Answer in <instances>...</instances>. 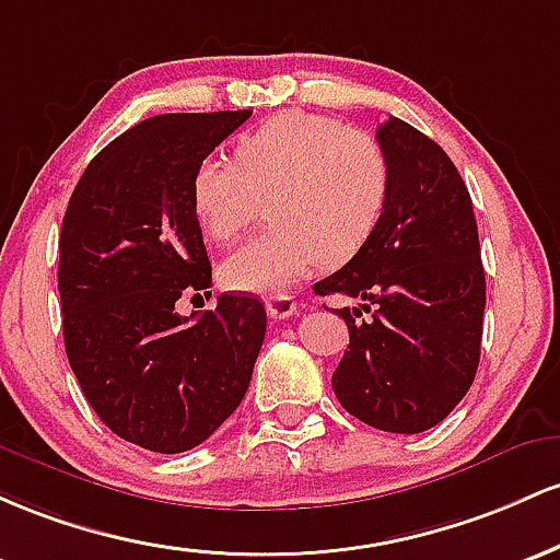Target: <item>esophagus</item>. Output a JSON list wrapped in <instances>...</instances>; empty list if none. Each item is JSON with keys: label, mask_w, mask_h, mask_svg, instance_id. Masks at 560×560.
Here are the masks:
<instances>
[{"label": "esophagus", "mask_w": 560, "mask_h": 560, "mask_svg": "<svg viewBox=\"0 0 560 560\" xmlns=\"http://www.w3.org/2000/svg\"><path fill=\"white\" fill-rule=\"evenodd\" d=\"M296 312V301H293V296H285V293H280V296H272L267 301V314L269 319H285L291 317V314Z\"/></svg>", "instance_id": "obj_1"}]
</instances>
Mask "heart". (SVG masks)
<instances>
[{
    "instance_id": "1",
    "label": "heart",
    "mask_w": 560,
    "mask_h": 560,
    "mask_svg": "<svg viewBox=\"0 0 560 560\" xmlns=\"http://www.w3.org/2000/svg\"><path fill=\"white\" fill-rule=\"evenodd\" d=\"M392 161L364 131L317 113L285 110L237 137L232 161L206 155L187 185L190 211L211 243H232L264 203L275 230L219 267L228 291L272 296L319 261L354 259L392 200Z\"/></svg>"
}]
</instances>
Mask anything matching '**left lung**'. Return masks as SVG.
I'll return each mask as SVG.
<instances>
[{
	"label": "left lung",
	"instance_id": "8db88e82",
	"mask_svg": "<svg viewBox=\"0 0 560 560\" xmlns=\"http://www.w3.org/2000/svg\"><path fill=\"white\" fill-rule=\"evenodd\" d=\"M375 140L392 161V200L354 259L314 282L317 296L360 299L336 310L349 347L332 392L349 416L378 431H429L476 378L487 304L479 230L468 187L423 131L388 118Z\"/></svg>",
	"mask_w": 560,
	"mask_h": 560
}]
</instances>
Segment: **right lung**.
<instances>
[{
	"mask_svg": "<svg viewBox=\"0 0 560 560\" xmlns=\"http://www.w3.org/2000/svg\"><path fill=\"white\" fill-rule=\"evenodd\" d=\"M250 110L144 118L94 155L68 200L58 291L66 354L116 436L161 455L198 447L237 410L267 332L256 296L174 304L211 285L187 185Z\"/></svg>",
	"mask_w": 560,
	"mask_h": 560,
	"instance_id": "right-lung-1",
	"label": "right lung"
}]
</instances>
